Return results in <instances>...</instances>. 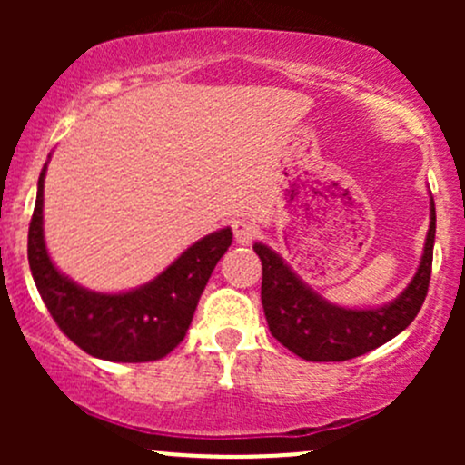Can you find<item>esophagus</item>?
<instances>
[{
    "instance_id": "obj_1",
    "label": "esophagus",
    "mask_w": 465,
    "mask_h": 465,
    "mask_svg": "<svg viewBox=\"0 0 465 465\" xmlns=\"http://www.w3.org/2000/svg\"><path fill=\"white\" fill-rule=\"evenodd\" d=\"M232 229L238 244H251V240L258 236V227L251 221H247V218H236V221L232 223Z\"/></svg>"
}]
</instances>
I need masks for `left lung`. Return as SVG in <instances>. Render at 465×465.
Wrapping results in <instances>:
<instances>
[{
    "label": "left lung",
    "instance_id": "1",
    "mask_svg": "<svg viewBox=\"0 0 465 465\" xmlns=\"http://www.w3.org/2000/svg\"><path fill=\"white\" fill-rule=\"evenodd\" d=\"M435 244V203L430 196V223L415 275L396 300L376 308L336 306L312 291L280 253L255 242L262 260V306L271 334L292 354L306 361H348L381 348L418 317L426 291Z\"/></svg>",
    "mask_w": 465,
    "mask_h": 465
}]
</instances>
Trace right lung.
I'll return each instance as SVG.
<instances>
[{"label":"right lung","mask_w":465,"mask_h":465,"mask_svg":"<svg viewBox=\"0 0 465 465\" xmlns=\"http://www.w3.org/2000/svg\"><path fill=\"white\" fill-rule=\"evenodd\" d=\"M36 183L28 232V262L39 295L58 328L80 350L103 361L148 362L163 359L183 341L207 280L232 244V227L196 240L146 284L122 292H98L56 269L44 236V181Z\"/></svg>","instance_id":"1"}]
</instances>
